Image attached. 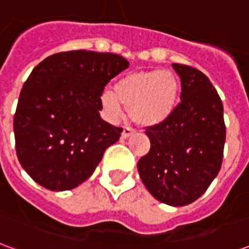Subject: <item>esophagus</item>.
<instances>
[{"instance_id": "34e87169", "label": "esophagus", "mask_w": 249, "mask_h": 249, "mask_svg": "<svg viewBox=\"0 0 249 249\" xmlns=\"http://www.w3.org/2000/svg\"><path fill=\"white\" fill-rule=\"evenodd\" d=\"M135 132H136V130L133 129V128H129V126H125L124 129H123V133H121V137H123V139H128V137L133 135Z\"/></svg>"}]
</instances>
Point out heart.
Segmentation results:
<instances>
[{
	"instance_id": "heart-1",
	"label": "heart",
	"mask_w": 249,
	"mask_h": 249,
	"mask_svg": "<svg viewBox=\"0 0 249 249\" xmlns=\"http://www.w3.org/2000/svg\"><path fill=\"white\" fill-rule=\"evenodd\" d=\"M180 82L169 71H142L129 73L114 84V92L104 90L100 103L110 120L123 114V107L129 109L137 124L153 126L167 120L176 108Z\"/></svg>"
}]
</instances>
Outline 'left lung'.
<instances>
[{
  "label": "left lung",
  "instance_id": "8db88e82",
  "mask_svg": "<svg viewBox=\"0 0 249 249\" xmlns=\"http://www.w3.org/2000/svg\"><path fill=\"white\" fill-rule=\"evenodd\" d=\"M181 101L162 123L145 128L151 149L137 169L152 196L183 207L203 195L217 176L225 142L223 103L203 71L172 64Z\"/></svg>",
  "mask_w": 249,
  "mask_h": 249
}]
</instances>
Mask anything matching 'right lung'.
Segmentation results:
<instances>
[{"mask_svg": "<svg viewBox=\"0 0 249 249\" xmlns=\"http://www.w3.org/2000/svg\"><path fill=\"white\" fill-rule=\"evenodd\" d=\"M129 62L114 53L46 57L19 93L13 128L19 164L41 187L68 191L92 176L123 128L100 117V96Z\"/></svg>", "mask_w": 249, "mask_h": 249, "instance_id": "add662e5", "label": "right lung"}]
</instances>
